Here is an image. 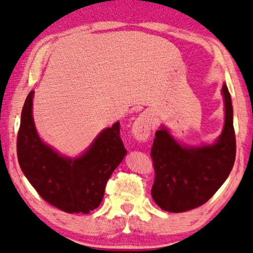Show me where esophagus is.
<instances>
[{
	"label": "esophagus",
	"instance_id": "obj_1",
	"mask_svg": "<svg viewBox=\"0 0 253 253\" xmlns=\"http://www.w3.org/2000/svg\"><path fill=\"white\" fill-rule=\"evenodd\" d=\"M154 113L151 111H144L135 119V122L131 126V133L137 141H147L150 136L152 124H154Z\"/></svg>",
	"mask_w": 253,
	"mask_h": 253
}]
</instances>
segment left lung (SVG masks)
I'll use <instances>...</instances> for the list:
<instances>
[{"mask_svg":"<svg viewBox=\"0 0 253 253\" xmlns=\"http://www.w3.org/2000/svg\"><path fill=\"white\" fill-rule=\"evenodd\" d=\"M221 92L225 125L214 143L184 145L166 127L156 131L151 148L156 172L151 195L164 211L180 213L203 205L222 186L233 169L236 140L232 98L226 84Z\"/></svg>","mask_w":253,"mask_h":253,"instance_id":"left-lung-1","label":"left lung"}]
</instances>
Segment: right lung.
<instances>
[{"mask_svg": "<svg viewBox=\"0 0 253 253\" xmlns=\"http://www.w3.org/2000/svg\"><path fill=\"white\" fill-rule=\"evenodd\" d=\"M34 90L23 106L17 137L20 169L39 195L67 213H89L98 208L113 170L127 154L120 124L104 128L84 154L60 155L39 136L33 119Z\"/></svg>", "mask_w": 253, "mask_h": 253, "instance_id": "add662e5", "label": "right lung"}]
</instances>
